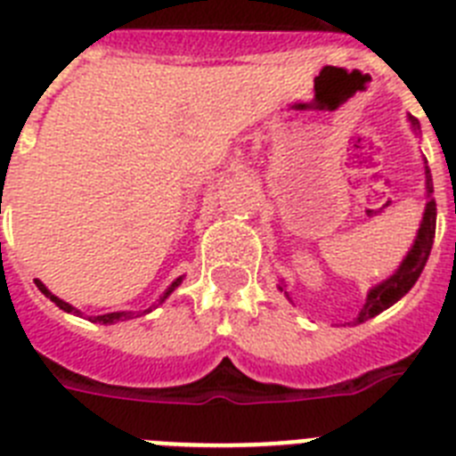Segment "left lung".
<instances>
[{"mask_svg":"<svg viewBox=\"0 0 456 456\" xmlns=\"http://www.w3.org/2000/svg\"><path fill=\"white\" fill-rule=\"evenodd\" d=\"M409 121L413 133L418 134L419 121L415 117H411V114H409ZM425 188H427L425 213H422V223H419L418 236H415L411 250L406 252V256H403L402 264H399V268L393 273V275L386 277L383 282H379L376 287L370 289L365 305H362V310L358 312L354 323H365L367 319H371V316L381 314V312L387 310L390 305H395L399 298H403V296L409 294L411 289H413V284L418 282L419 273H422L427 259H429L431 245H434V233H436V201L431 200L434 183H431V174H429V167H427V160H425ZM284 294H287V291H284Z\"/></svg>","mask_w":456,"mask_h":456,"instance_id":"8db88e82","label":"left lung"}]
</instances>
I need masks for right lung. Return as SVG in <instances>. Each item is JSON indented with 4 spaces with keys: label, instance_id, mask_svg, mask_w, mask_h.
Returning a JSON list of instances; mask_svg holds the SVG:
<instances>
[{
    "label": "right lung",
    "instance_id": "1",
    "mask_svg": "<svg viewBox=\"0 0 456 456\" xmlns=\"http://www.w3.org/2000/svg\"><path fill=\"white\" fill-rule=\"evenodd\" d=\"M34 282H37L38 291H41V294L45 296V298H50V300H53V303L57 305L59 310L69 312V314H77V316H82V312H80V310H75V307H73V305H70V303H66V300L57 298V296H54L53 291H50V289H47L45 284L41 282V280H34ZM181 282H183V275H181V277H176V280H174V282L169 284L167 289H165V294H162L160 298H158L156 303H153L151 307H149V310H144V314H146V312H151L153 307H158V305H162V303H165V300H167L169 296H172V291H174V289L179 287ZM130 316H133V312H110V314H101V316H89V322H94V323H105V326H108V323L126 322V319H130Z\"/></svg>",
    "mask_w": 456,
    "mask_h": 456
}]
</instances>
